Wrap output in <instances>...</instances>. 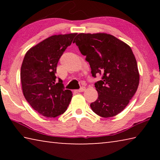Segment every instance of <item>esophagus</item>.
<instances>
[{"label":"esophagus","instance_id":"obj_1","mask_svg":"<svg viewBox=\"0 0 160 160\" xmlns=\"http://www.w3.org/2000/svg\"><path fill=\"white\" fill-rule=\"evenodd\" d=\"M85 90V87H82V88H80L79 90H78L77 91L78 92H84Z\"/></svg>","mask_w":160,"mask_h":160}]
</instances>
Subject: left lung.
<instances>
[{"label": "left lung", "instance_id": "1", "mask_svg": "<svg viewBox=\"0 0 160 160\" xmlns=\"http://www.w3.org/2000/svg\"><path fill=\"white\" fill-rule=\"evenodd\" d=\"M80 53L90 63L98 98L90 104L102 117H112L122 112L137 91L140 75L131 47L111 34H78L74 39Z\"/></svg>", "mask_w": 160, "mask_h": 160}]
</instances>
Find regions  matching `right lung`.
Returning <instances> with one entry per match:
<instances>
[{"label":"right lung","mask_w":160,"mask_h":160,"mask_svg":"<svg viewBox=\"0 0 160 160\" xmlns=\"http://www.w3.org/2000/svg\"><path fill=\"white\" fill-rule=\"evenodd\" d=\"M76 34L48 37L31 48L23 59L20 79L24 96L36 112L47 118L63 113L71 101L72 92L65 90L56 73L59 59Z\"/></svg>","instance_id":"right-lung-1"}]
</instances>
